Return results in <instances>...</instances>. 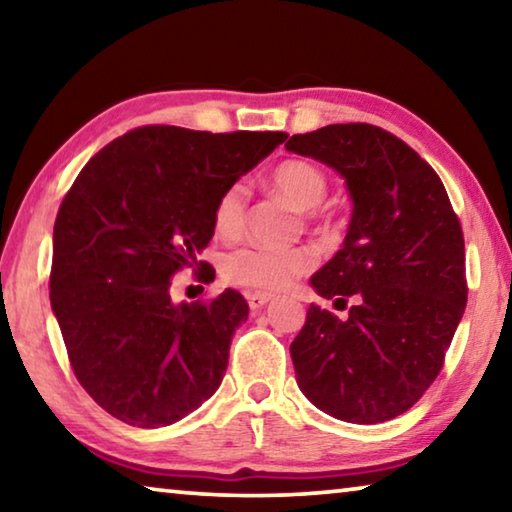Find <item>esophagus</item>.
<instances>
[{
    "mask_svg": "<svg viewBox=\"0 0 512 512\" xmlns=\"http://www.w3.org/2000/svg\"><path fill=\"white\" fill-rule=\"evenodd\" d=\"M273 298H275V296H271V293H262V291L246 293V300H248V305H250V309H253V311L266 307L268 302H271Z\"/></svg>",
    "mask_w": 512,
    "mask_h": 512,
    "instance_id": "esophagus-1",
    "label": "esophagus"
}]
</instances>
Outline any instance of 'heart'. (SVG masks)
<instances>
[{"instance_id": "obj_1", "label": "heart", "mask_w": 512, "mask_h": 512, "mask_svg": "<svg viewBox=\"0 0 512 512\" xmlns=\"http://www.w3.org/2000/svg\"><path fill=\"white\" fill-rule=\"evenodd\" d=\"M271 187L282 194L298 212H314L327 196V178L323 171L305 160H287L271 173ZM248 192L241 183L230 185L214 205V232L221 239H237L246 228ZM314 257L307 250H275L264 246H246L230 253L223 262V273L239 287L259 291H280L307 273Z\"/></svg>"}]
</instances>
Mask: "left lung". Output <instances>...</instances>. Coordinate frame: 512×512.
<instances>
[{
    "instance_id": "8db88e82",
    "label": "left lung",
    "mask_w": 512,
    "mask_h": 512,
    "mask_svg": "<svg viewBox=\"0 0 512 512\" xmlns=\"http://www.w3.org/2000/svg\"><path fill=\"white\" fill-rule=\"evenodd\" d=\"M284 146L334 169L352 198L343 248L309 282L354 305L345 320L307 309L289 348L296 381L336 420H393L438 377L463 318L461 223L438 173L384 128L329 124Z\"/></svg>"
}]
</instances>
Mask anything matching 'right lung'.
Segmentation results:
<instances>
[{
    "label": "right lung",
    "mask_w": 512,
    "mask_h": 512,
    "mask_svg": "<svg viewBox=\"0 0 512 512\" xmlns=\"http://www.w3.org/2000/svg\"><path fill=\"white\" fill-rule=\"evenodd\" d=\"M287 133L144 126L117 137L74 180L54 225L51 309L74 375L101 409L169 427L216 393L248 302L232 289L173 302L171 277L214 237V205Z\"/></svg>",
    "instance_id": "1"
}]
</instances>
